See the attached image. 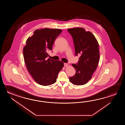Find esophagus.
<instances>
[{"mask_svg": "<svg viewBox=\"0 0 125 125\" xmlns=\"http://www.w3.org/2000/svg\"><path fill=\"white\" fill-rule=\"evenodd\" d=\"M64 66H68V64L66 63H64Z\"/></svg>", "mask_w": 125, "mask_h": 125, "instance_id": "obj_1", "label": "esophagus"}]
</instances>
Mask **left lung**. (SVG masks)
Masks as SVG:
<instances>
[{
  "label": "left lung",
  "mask_w": 125,
  "mask_h": 125,
  "mask_svg": "<svg viewBox=\"0 0 125 125\" xmlns=\"http://www.w3.org/2000/svg\"><path fill=\"white\" fill-rule=\"evenodd\" d=\"M67 31L73 40L75 56H80L77 63L72 64L76 73L70 77L69 80L74 85H83L91 79L98 64V43L92 33L86 32L82 28L69 29Z\"/></svg>",
  "instance_id": "obj_1"
}]
</instances>
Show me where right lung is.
Listing matches in <instances>:
<instances>
[{
  "label": "right lung",
  "mask_w": 125,
  "mask_h": 125,
  "mask_svg": "<svg viewBox=\"0 0 125 125\" xmlns=\"http://www.w3.org/2000/svg\"><path fill=\"white\" fill-rule=\"evenodd\" d=\"M62 32L60 29H37L27 40L23 49L24 62L28 72L40 85L48 86L56 82L63 66L62 62L46 58L47 51H52L55 40Z\"/></svg>",
  "instance_id": "1"
}]
</instances>
